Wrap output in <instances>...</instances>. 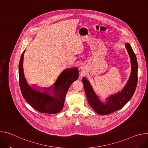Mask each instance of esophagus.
Listing matches in <instances>:
<instances>
[{
    "instance_id": "34e87169",
    "label": "esophagus",
    "mask_w": 148,
    "mask_h": 148,
    "mask_svg": "<svg viewBox=\"0 0 148 148\" xmlns=\"http://www.w3.org/2000/svg\"><path fill=\"white\" fill-rule=\"evenodd\" d=\"M81 69H83V67H81Z\"/></svg>"
}]
</instances>
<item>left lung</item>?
Here are the masks:
<instances>
[{
	"instance_id": "1",
	"label": "left lung",
	"mask_w": 148,
	"mask_h": 148,
	"mask_svg": "<svg viewBox=\"0 0 148 148\" xmlns=\"http://www.w3.org/2000/svg\"><path fill=\"white\" fill-rule=\"evenodd\" d=\"M125 47L131 58V73L127 83L121 91L110 95L105 102H102L94 92L90 81L86 77L82 78L88 103L95 112L99 115H108L121 109L132 97L135 91L138 82L137 60L130 43H126Z\"/></svg>"
}]
</instances>
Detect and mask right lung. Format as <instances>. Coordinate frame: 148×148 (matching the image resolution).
<instances>
[{
    "instance_id": "1",
    "label": "right lung",
    "mask_w": 148,
    "mask_h": 148,
    "mask_svg": "<svg viewBox=\"0 0 148 148\" xmlns=\"http://www.w3.org/2000/svg\"><path fill=\"white\" fill-rule=\"evenodd\" d=\"M25 52V50L21 56L18 64L19 85L23 98L32 107L41 113L54 114L60 112L64 106L70 86L78 78V69L63 70L53 86L43 88V91H41L35 85L30 86L25 77L23 65Z\"/></svg>"
}]
</instances>
